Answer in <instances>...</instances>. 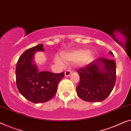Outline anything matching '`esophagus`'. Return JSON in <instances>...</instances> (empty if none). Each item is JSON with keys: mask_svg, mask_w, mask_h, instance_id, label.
Segmentation results:
<instances>
[{"mask_svg": "<svg viewBox=\"0 0 131 131\" xmlns=\"http://www.w3.org/2000/svg\"><path fill=\"white\" fill-rule=\"evenodd\" d=\"M72 73V71L70 69H68L66 70V71H65V77H69L70 75H71Z\"/></svg>", "mask_w": 131, "mask_h": 131, "instance_id": "34e87169", "label": "esophagus"}]
</instances>
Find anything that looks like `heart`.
I'll use <instances>...</instances> for the list:
<instances>
[{"label":"heart","mask_w":131,"mask_h":131,"mask_svg":"<svg viewBox=\"0 0 131 131\" xmlns=\"http://www.w3.org/2000/svg\"><path fill=\"white\" fill-rule=\"evenodd\" d=\"M93 56L94 54L91 51L83 49L62 53V58L65 62L80 61L82 65H85L93 60ZM55 61L58 63H62V62L58 58H56Z\"/></svg>","instance_id":"1"}]
</instances>
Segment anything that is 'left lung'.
<instances>
[{"label":"left lung","instance_id":"8db88e82","mask_svg":"<svg viewBox=\"0 0 131 131\" xmlns=\"http://www.w3.org/2000/svg\"><path fill=\"white\" fill-rule=\"evenodd\" d=\"M111 55H113L111 51ZM116 65L114 60L97 59L85 67L77 71L80 82L77 86V95L88 102H102L107 98L116 81Z\"/></svg>","mask_w":131,"mask_h":131}]
</instances>
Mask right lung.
I'll return each instance as SVG.
<instances>
[{"instance_id": "right-lung-1", "label": "right lung", "mask_w": 131, "mask_h": 131, "mask_svg": "<svg viewBox=\"0 0 131 131\" xmlns=\"http://www.w3.org/2000/svg\"><path fill=\"white\" fill-rule=\"evenodd\" d=\"M37 51H44L43 45L26 50L19 57L16 66V83L18 91L25 99L32 103H41L54 96L65 73L38 71L33 60L34 53Z\"/></svg>"}]
</instances>
